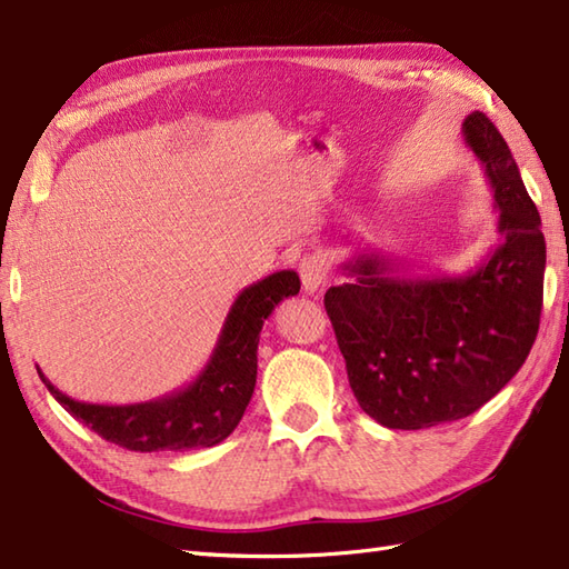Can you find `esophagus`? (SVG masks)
I'll return each instance as SVG.
<instances>
[{
    "label": "esophagus",
    "instance_id": "obj_1",
    "mask_svg": "<svg viewBox=\"0 0 569 569\" xmlns=\"http://www.w3.org/2000/svg\"><path fill=\"white\" fill-rule=\"evenodd\" d=\"M298 273H301V283L306 293H318L320 288L328 281V263L323 256H306L301 263H298Z\"/></svg>",
    "mask_w": 569,
    "mask_h": 569
}]
</instances>
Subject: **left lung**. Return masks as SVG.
<instances>
[{
	"mask_svg": "<svg viewBox=\"0 0 569 569\" xmlns=\"http://www.w3.org/2000/svg\"><path fill=\"white\" fill-rule=\"evenodd\" d=\"M462 137L490 181L502 241L462 276H420L396 258L360 253L343 263L350 281L323 301L353 396L392 430L468 418L510 383L540 328V213L482 111L465 117Z\"/></svg>",
	"mask_w": 569,
	"mask_h": 569,
	"instance_id": "1",
	"label": "left lung"
}]
</instances>
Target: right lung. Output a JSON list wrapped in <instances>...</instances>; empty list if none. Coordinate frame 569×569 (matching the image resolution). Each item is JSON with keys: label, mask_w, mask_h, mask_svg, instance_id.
<instances>
[{"label": "right lung", "mask_w": 569, "mask_h": 569, "mask_svg": "<svg viewBox=\"0 0 569 569\" xmlns=\"http://www.w3.org/2000/svg\"><path fill=\"white\" fill-rule=\"evenodd\" d=\"M298 291L301 278L296 271H276L243 288L226 316L209 363L189 386L157 400L133 406L81 402L51 386L39 366L37 373L59 406L113 446L137 452L219 446L239 426L253 396L263 320L283 298Z\"/></svg>", "instance_id": "1"}]
</instances>
